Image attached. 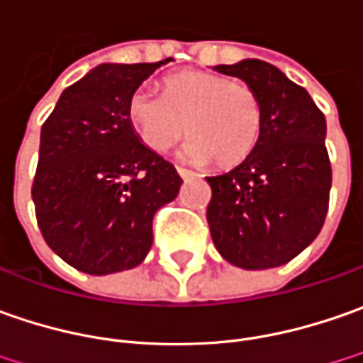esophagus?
<instances>
[{
    "mask_svg": "<svg viewBox=\"0 0 363 363\" xmlns=\"http://www.w3.org/2000/svg\"><path fill=\"white\" fill-rule=\"evenodd\" d=\"M177 172H179V174H181V179H182V181H191V179H196V177H199V174H196V172H193V170L181 169V167H179V169H177Z\"/></svg>",
    "mask_w": 363,
    "mask_h": 363,
    "instance_id": "34e87169",
    "label": "esophagus"
}]
</instances>
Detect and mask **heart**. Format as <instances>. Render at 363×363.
<instances>
[{
  "label": "heart",
  "mask_w": 363,
  "mask_h": 363,
  "mask_svg": "<svg viewBox=\"0 0 363 363\" xmlns=\"http://www.w3.org/2000/svg\"><path fill=\"white\" fill-rule=\"evenodd\" d=\"M128 118L150 150L167 152L189 132L182 158L213 160L231 169L255 152L263 134V104L251 86L219 74L182 72L164 82V96L150 88L134 90Z\"/></svg>",
  "instance_id": "1"
}]
</instances>
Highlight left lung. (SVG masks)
<instances>
[{"instance_id":"8db88e82","label":"left lung","mask_w":363,"mask_h":363,"mask_svg":"<svg viewBox=\"0 0 363 363\" xmlns=\"http://www.w3.org/2000/svg\"><path fill=\"white\" fill-rule=\"evenodd\" d=\"M255 90L263 134L255 152L229 172L206 177V220L225 261L249 271L285 265L313 243L331 189L325 116L306 88L263 60L215 66Z\"/></svg>"}]
</instances>
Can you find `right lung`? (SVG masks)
I'll use <instances>...</instances> for the list:
<instances>
[{"mask_svg": "<svg viewBox=\"0 0 363 363\" xmlns=\"http://www.w3.org/2000/svg\"><path fill=\"white\" fill-rule=\"evenodd\" d=\"M172 57L100 64L66 88L40 136L32 186L50 249L90 275L136 267L152 247V219L182 179L143 144L128 118L134 90Z\"/></svg>", "mask_w": 363, "mask_h": 363, "instance_id": "right-lung-1", "label": "right lung"}]
</instances>
